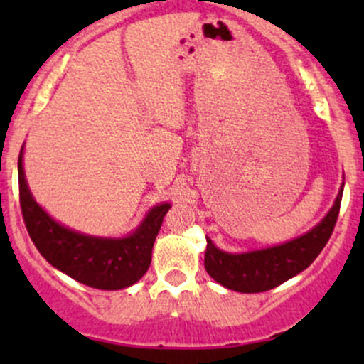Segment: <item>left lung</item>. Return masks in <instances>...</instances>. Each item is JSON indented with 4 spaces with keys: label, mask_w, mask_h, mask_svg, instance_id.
Returning <instances> with one entry per match:
<instances>
[{
    "label": "left lung",
    "mask_w": 364,
    "mask_h": 364,
    "mask_svg": "<svg viewBox=\"0 0 364 364\" xmlns=\"http://www.w3.org/2000/svg\"><path fill=\"white\" fill-rule=\"evenodd\" d=\"M343 183L328 215L308 232L287 243L245 253H229L216 248L209 237L204 266L209 277L223 287L245 294L266 292L306 269L331 237L338 218Z\"/></svg>",
    "instance_id": "1"
}]
</instances>
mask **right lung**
I'll list each match as a JSON object with an SVG mask.
<instances>
[{"label": "right lung", "instance_id": "1", "mask_svg": "<svg viewBox=\"0 0 364 364\" xmlns=\"http://www.w3.org/2000/svg\"><path fill=\"white\" fill-rule=\"evenodd\" d=\"M19 155V197L26 229L43 259L73 280L102 291H119L141 280L151 264V252L171 204L153 205L141 225L124 237H98L61 225L29 192Z\"/></svg>", "mask_w": 364, "mask_h": 364}]
</instances>
